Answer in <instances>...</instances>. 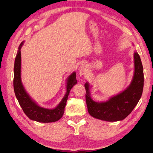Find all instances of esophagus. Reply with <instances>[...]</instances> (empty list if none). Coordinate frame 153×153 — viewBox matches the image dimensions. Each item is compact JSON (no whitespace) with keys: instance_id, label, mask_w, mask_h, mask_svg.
Instances as JSON below:
<instances>
[{"instance_id":"34e87169","label":"esophagus","mask_w":153,"mask_h":153,"mask_svg":"<svg viewBox=\"0 0 153 153\" xmlns=\"http://www.w3.org/2000/svg\"><path fill=\"white\" fill-rule=\"evenodd\" d=\"M88 70V68L85 64H82V65L78 68V72H79V75L80 76L84 75L85 74L87 73Z\"/></svg>"}]
</instances>
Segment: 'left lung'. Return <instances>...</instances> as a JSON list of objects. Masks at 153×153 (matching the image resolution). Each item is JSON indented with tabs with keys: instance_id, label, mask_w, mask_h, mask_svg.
Wrapping results in <instances>:
<instances>
[{
	"instance_id": "8db88e82",
	"label": "left lung",
	"mask_w": 153,
	"mask_h": 153,
	"mask_svg": "<svg viewBox=\"0 0 153 153\" xmlns=\"http://www.w3.org/2000/svg\"><path fill=\"white\" fill-rule=\"evenodd\" d=\"M133 57L134 72L130 84L107 100H94L91 93L92 86L89 82L85 83L86 103L88 112L92 117L108 122L123 121L135 107L142 94L143 69L140 57L136 51L134 52Z\"/></svg>"
}]
</instances>
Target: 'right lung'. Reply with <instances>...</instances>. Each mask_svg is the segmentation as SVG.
Segmentation results:
<instances>
[{"label":"right lung","mask_w":153,"mask_h":153,"mask_svg":"<svg viewBox=\"0 0 153 153\" xmlns=\"http://www.w3.org/2000/svg\"><path fill=\"white\" fill-rule=\"evenodd\" d=\"M24 43V41H22L18 47L14 66L13 87L16 98L25 115L32 121L45 123L57 121L64 114L69 92L73 87L77 84L76 72L73 71L67 78L66 94L56 107L50 109L42 107L27 93L22 82L20 50Z\"/></svg>","instance_id":"right-lung-1"}]
</instances>
